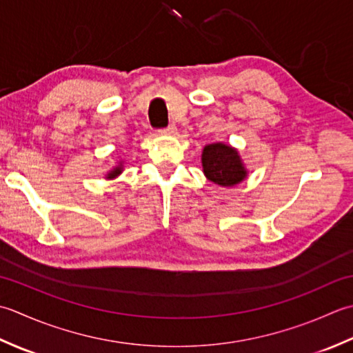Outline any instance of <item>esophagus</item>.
<instances>
[{"instance_id": "obj_1", "label": "esophagus", "mask_w": 353, "mask_h": 353, "mask_svg": "<svg viewBox=\"0 0 353 353\" xmlns=\"http://www.w3.org/2000/svg\"><path fill=\"white\" fill-rule=\"evenodd\" d=\"M160 132L164 135H175L176 134V126L175 125H169L168 128L160 129Z\"/></svg>"}]
</instances>
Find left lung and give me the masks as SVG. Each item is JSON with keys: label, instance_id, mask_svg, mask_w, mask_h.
<instances>
[{"label": "left lung", "instance_id": "8db88e82", "mask_svg": "<svg viewBox=\"0 0 353 353\" xmlns=\"http://www.w3.org/2000/svg\"><path fill=\"white\" fill-rule=\"evenodd\" d=\"M203 170L212 183L232 187L247 178L248 172L243 166L239 152L225 143H212L203 149Z\"/></svg>", "mask_w": 353, "mask_h": 353}]
</instances>
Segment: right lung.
<instances>
[{
	"label": "right lung",
	"mask_w": 353,
	"mask_h": 353,
	"mask_svg": "<svg viewBox=\"0 0 353 353\" xmlns=\"http://www.w3.org/2000/svg\"><path fill=\"white\" fill-rule=\"evenodd\" d=\"M121 170H123V166H121V163L119 164V166H116L112 170H110L106 174V176L105 178H108V179H112V178H116V176H119L120 174H121Z\"/></svg>",
	"instance_id": "obj_1"
}]
</instances>
